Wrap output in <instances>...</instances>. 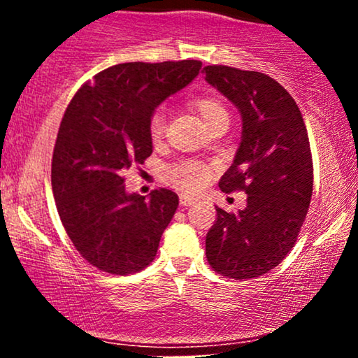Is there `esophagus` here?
I'll return each instance as SVG.
<instances>
[{"instance_id": "34e87169", "label": "esophagus", "mask_w": 358, "mask_h": 358, "mask_svg": "<svg viewBox=\"0 0 358 358\" xmlns=\"http://www.w3.org/2000/svg\"><path fill=\"white\" fill-rule=\"evenodd\" d=\"M195 203H196V200L192 199V196L180 195V205H182V207H192V205H195Z\"/></svg>"}]
</instances>
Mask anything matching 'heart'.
I'll use <instances>...</instances> for the list:
<instances>
[{
	"label": "heart",
	"mask_w": 358,
	"mask_h": 358,
	"mask_svg": "<svg viewBox=\"0 0 358 358\" xmlns=\"http://www.w3.org/2000/svg\"><path fill=\"white\" fill-rule=\"evenodd\" d=\"M192 109L199 114L200 119L203 121V124H210L213 119L220 116H227V110H225L224 104L212 96H200L195 97L190 102ZM150 138L153 141L162 139L163 133H165V113L163 110H155L153 116L150 117ZM165 178L168 183H171L173 187L180 188V190L187 193H199L202 192L207 183L212 178V170L205 163L193 162H178L173 165L165 168Z\"/></svg>",
	"instance_id": "b5f03b06"
}]
</instances>
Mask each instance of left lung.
I'll list each match as a JSON object with an SVG mask.
<instances>
[{"label":"left lung","mask_w":358,"mask_h":358,"mask_svg":"<svg viewBox=\"0 0 358 358\" xmlns=\"http://www.w3.org/2000/svg\"><path fill=\"white\" fill-rule=\"evenodd\" d=\"M205 80L239 109L242 138L222 175V192H245L244 210L217 207L205 239L215 273L252 279L274 269L306 219L313 193L310 139L298 104L279 82L261 72L207 65Z\"/></svg>","instance_id":"1"}]
</instances>
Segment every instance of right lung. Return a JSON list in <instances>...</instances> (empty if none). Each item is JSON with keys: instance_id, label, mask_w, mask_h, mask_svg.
<instances>
[{"instance_id": "right-lung-1", "label": "right lung", "mask_w": 358, "mask_h": 358, "mask_svg": "<svg viewBox=\"0 0 358 358\" xmlns=\"http://www.w3.org/2000/svg\"><path fill=\"white\" fill-rule=\"evenodd\" d=\"M202 62H127L77 90L62 117L52 158V190L72 244L109 274L145 269L178 207L175 192L127 193L124 171L153 153L150 117L199 76Z\"/></svg>"}]
</instances>
